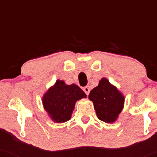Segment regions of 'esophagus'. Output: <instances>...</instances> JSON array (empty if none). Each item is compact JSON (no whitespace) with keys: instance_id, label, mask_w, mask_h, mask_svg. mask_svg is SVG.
<instances>
[{"instance_id":"34e87169","label":"esophagus","mask_w":157,"mask_h":157,"mask_svg":"<svg viewBox=\"0 0 157 157\" xmlns=\"http://www.w3.org/2000/svg\"><path fill=\"white\" fill-rule=\"evenodd\" d=\"M83 91H84V93H86V94L88 96L89 93H90V87H89L88 86H85V87L83 88Z\"/></svg>"}]
</instances>
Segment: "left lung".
I'll list each match as a JSON object with an SVG mask.
<instances>
[{"label": "left lung", "instance_id": "left-lung-1", "mask_svg": "<svg viewBox=\"0 0 157 157\" xmlns=\"http://www.w3.org/2000/svg\"><path fill=\"white\" fill-rule=\"evenodd\" d=\"M89 99L93 102L98 118L106 123L116 121L124 107V96L106 78L99 80V85L90 91Z\"/></svg>", "mask_w": 157, "mask_h": 157}]
</instances>
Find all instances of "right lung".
<instances>
[{
	"label": "right lung",
	"mask_w": 157,
	"mask_h": 157,
	"mask_svg": "<svg viewBox=\"0 0 157 157\" xmlns=\"http://www.w3.org/2000/svg\"><path fill=\"white\" fill-rule=\"evenodd\" d=\"M86 97L76 84L67 85L64 80H58L44 94L42 104L54 122L63 123L71 119L76 102Z\"/></svg>",
	"instance_id": "right-lung-1"
}]
</instances>
